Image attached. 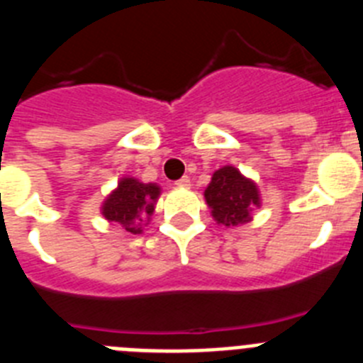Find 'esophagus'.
I'll return each mask as SVG.
<instances>
[{
	"instance_id": "obj_1",
	"label": "esophagus",
	"mask_w": 363,
	"mask_h": 363,
	"mask_svg": "<svg viewBox=\"0 0 363 363\" xmlns=\"http://www.w3.org/2000/svg\"><path fill=\"white\" fill-rule=\"evenodd\" d=\"M176 185H178V187H191V178H189V176H184V178H179L178 182H176Z\"/></svg>"
}]
</instances>
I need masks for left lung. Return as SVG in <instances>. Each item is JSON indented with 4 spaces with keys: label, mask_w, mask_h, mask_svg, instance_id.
<instances>
[{
    "label": "left lung",
    "mask_w": 363,
    "mask_h": 363,
    "mask_svg": "<svg viewBox=\"0 0 363 363\" xmlns=\"http://www.w3.org/2000/svg\"><path fill=\"white\" fill-rule=\"evenodd\" d=\"M205 201L218 223L236 227L251 220V213L259 207V192L252 179L245 178L236 167L225 165L211 178Z\"/></svg>",
    "instance_id": "8db88e82"
}]
</instances>
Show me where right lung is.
I'll use <instances>...</instances> for the list:
<instances>
[{
    "label": "right lung",
    "mask_w": 363,
    "mask_h": 363,
    "mask_svg": "<svg viewBox=\"0 0 363 363\" xmlns=\"http://www.w3.org/2000/svg\"><path fill=\"white\" fill-rule=\"evenodd\" d=\"M160 196L156 184H142L134 178H121L118 187L101 205V214L112 223H120L127 233L140 234V221H149Z\"/></svg>",
    "instance_id": "right-lung-1"
}]
</instances>
